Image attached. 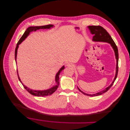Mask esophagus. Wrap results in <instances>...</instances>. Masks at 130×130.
<instances>
[{"mask_svg":"<svg viewBox=\"0 0 130 130\" xmlns=\"http://www.w3.org/2000/svg\"><path fill=\"white\" fill-rule=\"evenodd\" d=\"M67 67H72L73 66V64L72 63L69 62V63H67Z\"/></svg>","mask_w":130,"mask_h":130,"instance_id":"obj_1","label":"esophagus"}]
</instances>
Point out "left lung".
<instances>
[{
    "label": "left lung",
    "instance_id": "left-lung-1",
    "mask_svg": "<svg viewBox=\"0 0 130 130\" xmlns=\"http://www.w3.org/2000/svg\"><path fill=\"white\" fill-rule=\"evenodd\" d=\"M88 28H89V30H90L91 33L94 35V36L93 37V41L106 42H108L111 44V46H112V47L113 48V49L114 50L115 57H116V59L117 60L116 71L115 77L114 78L113 82L111 84V85L110 86H109L108 87H107L106 89H105L104 90H103L102 91H100L98 93L94 94H86V93L82 92L78 88V89L84 95L89 96H97L100 95L104 93L107 92L111 88V87L113 86L114 82L115 81V80L116 79L117 74H118V52L117 46H116L115 43L114 42V40L112 38L111 36L110 35V34L108 33V32L103 27H101V26H99V25H91V26H89Z\"/></svg>",
    "mask_w": 130,
    "mask_h": 130
}]
</instances>
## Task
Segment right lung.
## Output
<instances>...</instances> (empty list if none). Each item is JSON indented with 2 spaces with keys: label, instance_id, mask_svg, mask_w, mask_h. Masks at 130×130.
I'll use <instances>...</instances> for the list:
<instances>
[{
  "label": "right lung",
  "instance_id": "add662e5",
  "mask_svg": "<svg viewBox=\"0 0 130 130\" xmlns=\"http://www.w3.org/2000/svg\"><path fill=\"white\" fill-rule=\"evenodd\" d=\"M53 25L52 24H48V25H42V26H36V27H30L29 28H28L27 30L25 31V32L24 33V34H23V35L21 36V37L20 38V39L19 40L18 42L17 43V45L15 48V61H16V56H17V49L18 47V45L19 44H20L25 38L27 37L29 34H30V32L34 31H36L37 30H39V29H50L51 27H53ZM64 69V66H63L60 70L58 72V73H57L56 77H55V81L57 83V85L55 86H54L53 87H52V88L46 90H44V91H36V90H31L29 88H28V87H25L21 82V81L20 80L18 74V72H17V75H18V79L20 80V83L22 84V85H23L24 88L27 90L29 93H30L31 94L36 96H38V97H43V96H48L50 95L51 94H52L53 93H54L56 90L57 89L59 85V75L60 73V72Z\"/></svg>",
  "mask_w": 130,
  "mask_h": 130
}]
</instances>
